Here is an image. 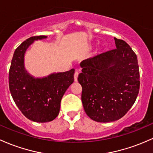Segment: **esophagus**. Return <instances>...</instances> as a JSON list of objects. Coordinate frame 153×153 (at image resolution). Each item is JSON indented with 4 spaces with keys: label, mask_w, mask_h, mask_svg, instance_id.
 Masks as SVG:
<instances>
[{
    "label": "esophagus",
    "mask_w": 153,
    "mask_h": 153,
    "mask_svg": "<svg viewBox=\"0 0 153 153\" xmlns=\"http://www.w3.org/2000/svg\"><path fill=\"white\" fill-rule=\"evenodd\" d=\"M78 75H79V73H78V72H75V73H74V80H75V82L78 81Z\"/></svg>",
    "instance_id": "1"
}]
</instances>
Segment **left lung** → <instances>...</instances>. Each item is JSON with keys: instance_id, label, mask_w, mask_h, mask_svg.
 <instances>
[{"instance_id": "1", "label": "left lung", "mask_w": 153, "mask_h": 153, "mask_svg": "<svg viewBox=\"0 0 153 153\" xmlns=\"http://www.w3.org/2000/svg\"><path fill=\"white\" fill-rule=\"evenodd\" d=\"M114 39L115 49L80 62L82 73L78 78L85 113L100 123L124 116L137 100L140 86L137 55L126 42Z\"/></svg>"}]
</instances>
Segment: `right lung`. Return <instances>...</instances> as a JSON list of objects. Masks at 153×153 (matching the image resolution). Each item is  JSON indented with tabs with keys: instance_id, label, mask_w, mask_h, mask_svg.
<instances>
[{
	"instance_id": "add662e5",
	"label": "right lung",
	"mask_w": 153,
	"mask_h": 153,
	"mask_svg": "<svg viewBox=\"0 0 153 153\" xmlns=\"http://www.w3.org/2000/svg\"><path fill=\"white\" fill-rule=\"evenodd\" d=\"M45 36L30 37L15 50L8 73L9 90L23 115L38 123L53 120L59 115L64 94L74 81L75 70L51 74L43 78L31 76L24 67V56L34 41Z\"/></svg>"
}]
</instances>
